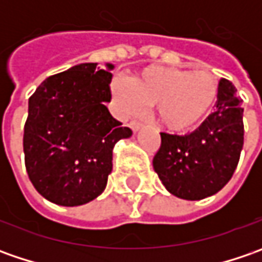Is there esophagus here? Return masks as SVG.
<instances>
[{
	"label": "esophagus",
	"instance_id": "1",
	"mask_svg": "<svg viewBox=\"0 0 262 262\" xmlns=\"http://www.w3.org/2000/svg\"><path fill=\"white\" fill-rule=\"evenodd\" d=\"M129 126H131V129H133V131H138V129L143 126V122H140V121H136V119H134V121H131V122H129Z\"/></svg>",
	"mask_w": 262,
	"mask_h": 262
}]
</instances>
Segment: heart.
Instances as JSON below:
<instances>
[{"instance_id": "b5f03b06", "label": "heart", "mask_w": 262, "mask_h": 262, "mask_svg": "<svg viewBox=\"0 0 262 262\" xmlns=\"http://www.w3.org/2000/svg\"><path fill=\"white\" fill-rule=\"evenodd\" d=\"M112 92L122 112L133 115L143 106H156L157 118L169 131L182 133L198 125L217 99L216 77L206 70L148 67L129 86L116 81Z\"/></svg>"}]
</instances>
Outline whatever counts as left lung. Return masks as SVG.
Instances as JSON below:
<instances>
[{"label": "left lung", "mask_w": 262, "mask_h": 262, "mask_svg": "<svg viewBox=\"0 0 262 262\" xmlns=\"http://www.w3.org/2000/svg\"><path fill=\"white\" fill-rule=\"evenodd\" d=\"M235 86L222 78L214 112L186 136L160 133L153 167L162 184L184 200H203L226 185L244 147V109Z\"/></svg>", "instance_id": "1"}]
</instances>
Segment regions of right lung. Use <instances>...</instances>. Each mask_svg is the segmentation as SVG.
Returning a JSON list of instances; mask_svg holds the SVG:
<instances>
[{"label":"right lung","instance_id":"1","mask_svg":"<svg viewBox=\"0 0 262 262\" xmlns=\"http://www.w3.org/2000/svg\"><path fill=\"white\" fill-rule=\"evenodd\" d=\"M87 62L48 77L29 99L23 150L36 191L58 206L86 204L103 192L112 150L133 131L109 114L112 64Z\"/></svg>","mask_w":262,"mask_h":262}]
</instances>
